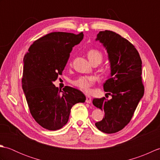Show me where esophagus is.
I'll return each instance as SVG.
<instances>
[{
	"label": "esophagus",
	"mask_w": 160,
	"mask_h": 160,
	"mask_svg": "<svg viewBox=\"0 0 160 160\" xmlns=\"http://www.w3.org/2000/svg\"><path fill=\"white\" fill-rule=\"evenodd\" d=\"M86 102L90 104L91 102V98L90 96H87L86 97Z\"/></svg>",
	"instance_id": "esophagus-1"
}]
</instances>
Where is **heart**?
Here are the masks:
<instances>
[{
	"label": "heart",
	"instance_id": "obj_1",
	"mask_svg": "<svg viewBox=\"0 0 160 160\" xmlns=\"http://www.w3.org/2000/svg\"><path fill=\"white\" fill-rule=\"evenodd\" d=\"M88 58L91 63H100L102 60L103 56L100 51L96 49H91L87 52ZM96 81V78L93 76H87L80 77L77 80L75 81V84L79 87L80 89L85 91H89L91 87Z\"/></svg>",
	"mask_w": 160,
	"mask_h": 160
}]
</instances>
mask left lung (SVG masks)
Returning <instances> with one entry per match:
<instances>
[{
  "instance_id": "obj_1",
  "label": "left lung",
  "mask_w": 160,
  "mask_h": 160,
  "mask_svg": "<svg viewBox=\"0 0 160 160\" xmlns=\"http://www.w3.org/2000/svg\"><path fill=\"white\" fill-rule=\"evenodd\" d=\"M96 40L108 53L111 75L104 89L112 98L93 100L94 106L104 111L102 120L95 125L105 133H114L128 124L144 96L142 60L135 47L115 32H100Z\"/></svg>"
}]
</instances>
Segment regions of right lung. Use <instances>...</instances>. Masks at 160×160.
<instances>
[{
  "mask_svg": "<svg viewBox=\"0 0 160 160\" xmlns=\"http://www.w3.org/2000/svg\"><path fill=\"white\" fill-rule=\"evenodd\" d=\"M83 33L52 32L33 42L24 57L22 87L33 118L50 131L62 128L69 120L74 104L84 102L82 91L53 84L62 74L72 48L83 39Z\"/></svg>",
  "mask_w": 160,
  "mask_h": 160,
  "instance_id": "add662e5",
  "label": "right lung"
}]
</instances>
